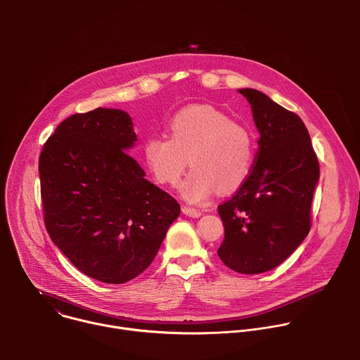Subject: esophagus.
Here are the masks:
<instances>
[{"label": "esophagus", "mask_w": 360, "mask_h": 360, "mask_svg": "<svg viewBox=\"0 0 360 360\" xmlns=\"http://www.w3.org/2000/svg\"><path fill=\"white\" fill-rule=\"evenodd\" d=\"M182 212L188 217H192V218H199L202 215V211L200 210H196V208H191V207H182Z\"/></svg>", "instance_id": "esophagus-1"}]
</instances>
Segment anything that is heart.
<instances>
[{
    "instance_id": "1",
    "label": "heart",
    "mask_w": 360,
    "mask_h": 360,
    "mask_svg": "<svg viewBox=\"0 0 360 360\" xmlns=\"http://www.w3.org/2000/svg\"><path fill=\"white\" fill-rule=\"evenodd\" d=\"M168 138L149 136L142 149L145 165L162 185L191 174L182 195L191 202L208 199L217 189L228 193L248 179L256 153L252 129L211 105H191L168 122Z\"/></svg>"
}]
</instances>
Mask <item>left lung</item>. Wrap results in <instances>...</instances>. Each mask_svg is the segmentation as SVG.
I'll list each match as a JSON object with an SVG mask.
<instances>
[{
  "instance_id": "1",
  "label": "left lung",
  "mask_w": 360,
  "mask_h": 360,
  "mask_svg": "<svg viewBox=\"0 0 360 360\" xmlns=\"http://www.w3.org/2000/svg\"><path fill=\"white\" fill-rule=\"evenodd\" d=\"M239 92L261 138L248 179L218 207L225 228L218 255L235 272L262 274L281 265L309 233L319 161L295 112L261 91Z\"/></svg>"
}]
</instances>
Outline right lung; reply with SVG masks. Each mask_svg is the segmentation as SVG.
<instances>
[{"instance_id": "1", "label": "right lung", "mask_w": 360, "mask_h": 360, "mask_svg": "<svg viewBox=\"0 0 360 360\" xmlns=\"http://www.w3.org/2000/svg\"><path fill=\"white\" fill-rule=\"evenodd\" d=\"M135 141L127 112L96 108L64 120L39 155L49 238L77 269L104 283L141 275L181 214L125 152Z\"/></svg>"}]
</instances>
